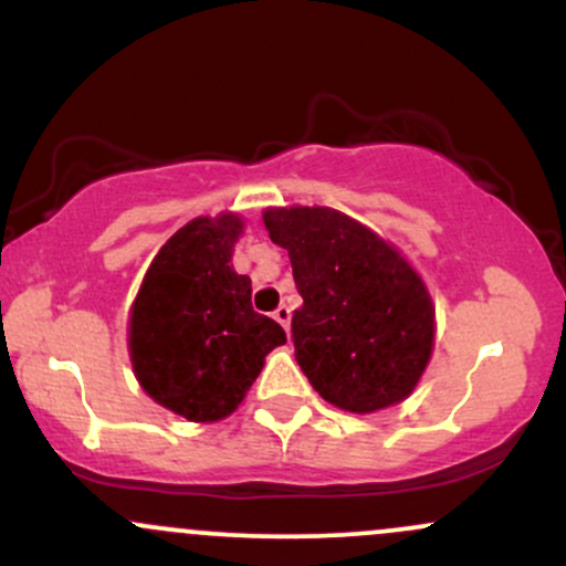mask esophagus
Here are the masks:
<instances>
[{
  "mask_svg": "<svg viewBox=\"0 0 566 566\" xmlns=\"http://www.w3.org/2000/svg\"><path fill=\"white\" fill-rule=\"evenodd\" d=\"M274 319L279 322V324H282V327L284 329H287V333H290V319H292V311H290V305H279V308L274 311Z\"/></svg>",
  "mask_w": 566,
  "mask_h": 566,
  "instance_id": "obj_1",
  "label": "esophagus"
}]
</instances>
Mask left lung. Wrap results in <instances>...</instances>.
Listing matches in <instances>:
<instances>
[{
	"label": "left lung",
	"instance_id": "1",
	"mask_svg": "<svg viewBox=\"0 0 566 566\" xmlns=\"http://www.w3.org/2000/svg\"><path fill=\"white\" fill-rule=\"evenodd\" d=\"M303 305L292 314L295 359L329 405L367 415L405 401L433 350L437 311L401 252L333 207H269Z\"/></svg>",
	"mask_w": 566,
	"mask_h": 566
}]
</instances>
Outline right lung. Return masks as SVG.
I'll list each match as a JSON object with an SVG mask.
<instances>
[{"mask_svg":"<svg viewBox=\"0 0 566 566\" xmlns=\"http://www.w3.org/2000/svg\"><path fill=\"white\" fill-rule=\"evenodd\" d=\"M242 229L233 212L193 218L157 252L129 308L135 378L191 423L229 418L265 356L287 343L274 319L252 311L250 276L231 265Z\"/></svg>","mask_w":566,"mask_h":566,"instance_id":"add662e5","label":"right lung"}]
</instances>
